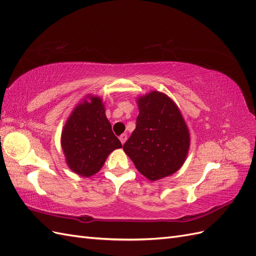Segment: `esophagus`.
<instances>
[{"instance_id":"1","label":"esophagus","mask_w":256,"mask_h":256,"mask_svg":"<svg viewBox=\"0 0 256 256\" xmlns=\"http://www.w3.org/2000/svg\"><path fill=\"white\" fill-rule=\"evenodd\" d=\"M119 140H120L122 145H124V142H126V140H128V135H126V134H122V135L119 137Z\"/></svg>"}]
</instances>
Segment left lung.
Masks as SVG:
<instances>
[{
  "instance_id": "obj_1",
  "label": "left lung",
  "mask_w": 256,
  "mask_h": 256,
  "mask_svg": "<svg viewBox=\"0 0 256 256\" xmlns=\"http://www.w3.org/2000/svg\"><path fill=\"white\" fill-rule=\"evenodd\" d=\"M136 128L123 150L137 171L154 182L176 173L190 147L187 124L172 98L158 90L137 97Z\"/></svg>"
}]
</instances>
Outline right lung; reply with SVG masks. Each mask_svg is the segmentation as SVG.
I'll list each match as a JSON object with an SVG mask.
<instances>
[{
	"mask_svg": "<svg viewBox=\"0 0 256 256\" xmlns=\"http://www.w3.org/2000/svg\"><path fill=\"white\" fill-rule=\"evenodd\" d=\"M104 112L102 98L88 95L72 110L64 126L60 142L66 163L82 178L100 172L108 156L122 147Z\"/></svg>",
	"mask_w": 256,
	"mask_h": 256,
	"instance_id": "add662e5",
	"label": "right lung"
}]
</instances>
